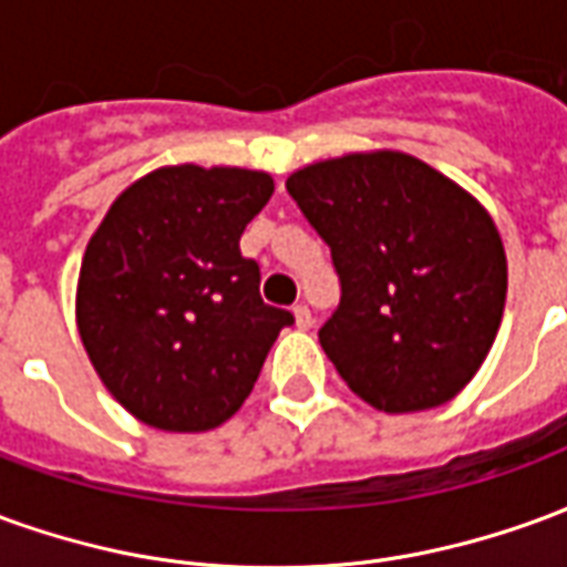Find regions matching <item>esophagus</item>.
<instances>
[{
	"label": "esophagus",
	"instance_id": "1",
	"mask_svg": "<svg viewBox=\"0 0 567 567\" xmlns=\"http://www.w3.org/2000/svg\"><path fill=\"white\" fill-rule=\"evenodd\" d=\"M295 324L300 331H309V328H312V312H309L307 303H297L295 307Z\"/></svg>",
	"mask_w": 567,
	"mask_h": 567
}]
</instances>
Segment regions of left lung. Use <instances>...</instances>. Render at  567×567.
Masks as SVG:
<instances>
[{"mask_svg":"<svg viewBox=\"0 0 567 567\" xmlns=\"http://www.w3.org/2000/svg\"><path fill=\"white\" fill-rule=\"evenodd\" d=\"M285 187L340 272L319 343L346 385L382 413L452 401L486 361L507 297L486 206L392 148L309 163Z\"/></svg>","mask_w":567,"mask_h":567,"instance_id":"1","label":"left lung"}]
</instances>
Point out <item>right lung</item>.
<instances>
[{"instance_id":"obj_1","label":"right lung","mask_w":567,"mask_h":567,"mask_svg":"<svg viewBox=\"0 0 567 567\" xmlns=\"http://www.w3.org/2000/svg\"><path fill=\"white\" fill-rule=\"evenodd\" d=\"M243 166H161L124 187L84 248L81 343L117 404L157 431H209L243 406L288 309L260 300L239 236L272 197Z\"/></svg>"}]
</instances>
